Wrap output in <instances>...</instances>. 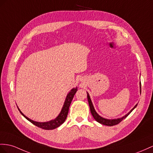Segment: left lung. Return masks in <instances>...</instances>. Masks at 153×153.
I'll list each match as a JSON object with an SVG mask.
<instances>
[{
  "instance_id": "left-lung-1",
  "label": "left lung",
  "mask_w": 153,
  "mask_h": 153,
  "mask_svg": "<svg viewBox=\"0 0 153 153\" xmlns=\"http://www.w3.org/2000/svg\"><path fill=\"white\" fill-rule=\"evenodd\" d=\"M140 94H141V82H140ZM87 99H88V104H89V107H90V110H91V114L92 115V116L94 117V120L97 121V122L102 124V125H107V126H113V125H117L119 123H120L121 121L123 120L125 117H127L129 114H130V113L134 110V109L136 107L137 105H138V103H137L135 106L133 107L131 110L129 111L127 114H125V116H122L121 117H119V118H116V119H107V118H104V117H101V116H100L98 114H97V112L96 111L94 107V105L92 104V100L91 99V97H90L89 96V94L88 92H87Z\"/></svg>"
}]
</instances>
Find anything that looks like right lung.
<instances>
[{
  "mask_svg": "<svg viewBox=\"0 0 153 153\" xmlns=\"http://www.w3.org/2000/svg\"><path fill=\"white\" fill-rule=\"evenodd\" d=\"M77 91V87L76 88H73L72 89H71V91L68 92L67 96L66 97L63 106H62L61 111L59 114V115L55 119L48 121H46V122H39V121H33L32 120L28 118V117L26 116L24 114H23V113L21 111L20 109L19 108V107L17 106V107L19 109V112H21V114L24 116L26 120H28L33 125H36V126H37L38 127H40L42 129H45V130H52V129H55L57 128L58 127H59L61 125H62L65 122V121L66 119V117H67V115H68L70 103H71L73 97L74 95H75V94L76 93Z\"/></svg>",
  "mask_w": 153,
  "mask_h": 153,
  "instance_id": "right-lung-1",
  "label": "right lung"
}]
</instances>
